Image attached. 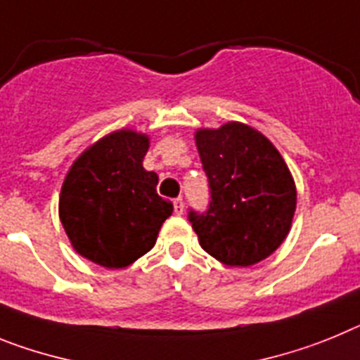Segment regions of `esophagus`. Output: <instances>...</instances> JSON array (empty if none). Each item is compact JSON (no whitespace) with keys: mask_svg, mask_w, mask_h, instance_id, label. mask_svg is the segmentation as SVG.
<instances>
[{"mask_svg":"<svg viewBox=\"0 0 360 360\" xmlns=\"http://www.w3.org/2000/svg\"><path fill=\"white\" fill-rule=\"evenodd\" d=\"M174 212H176L177 215H181L184 212V201L181 198L174 199Z\"/></svg>","mask_w":360,"mask_h":360,"instance_id":"obj_1","label":"esophagus"}]
</instances>
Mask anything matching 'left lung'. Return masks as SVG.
I'll use <instances>...</instances> for the list:
<instances>
[{
	"mask_svg": "<svg viewBox=\"0 0 360 360\" xmlns=\"http://www.w3.org/2000/svg\"><path fill=\"white\" fill-rule=\"evenodd\" d=\"M195 145L210 188L206 212H188L199 245L228 266L266 259L288 236L297 205L283 155L255 128L233 121L198 130Z\"/></svg>",
	"mask_w": 360,
	"mask_h": 360,
	"instance_id": "8db88e82",
	"label": "left lung"
}]
</instances>
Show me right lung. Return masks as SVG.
I'll return each instance as SVG.
<instances>
[{
  "mask_svg": "<svg viewBox=\"0 0 360 360\" xmlns=\"http://www.w3.org/2000/svg\"><path fill=\"white\" fill-rule=\"evenodd\" d=\"M148 136L117 130L86 148L68 170L59 219L77 254L124 268L154 248L174 205L158 195V174L143 168Z\"/></svg>",
  "mask_w": 360,
  "mask_h": 360,
  "instance_id": "right-lung-1",
  "label": "right lung"
}]
</instances>
